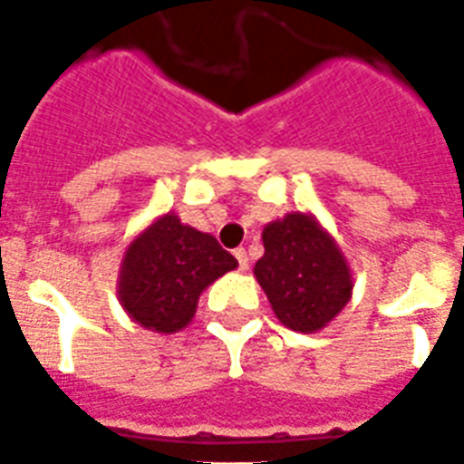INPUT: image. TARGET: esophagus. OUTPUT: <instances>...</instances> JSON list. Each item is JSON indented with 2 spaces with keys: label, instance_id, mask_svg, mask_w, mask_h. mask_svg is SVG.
Returning a JSON list of instances; mask_svg holds the SVG:
<instances>
[{
  "label": "esophagus",
  "instance_id": "obj_1",
  "mask_svg": "<svg viewBox=\"0 0 464 464\" xmlns=\"http://www.w3.org/2000/svg\"><path fill=\"white\" fill-rule=\"evenodd\" d=\"M236 260H238V269L240 272H246L247 267H250V262H247V253L246 250H243V247H238V250H236Z\"/></svg>",
  "mask_w": 464,
  "mask_h": 464
}]
</instances>
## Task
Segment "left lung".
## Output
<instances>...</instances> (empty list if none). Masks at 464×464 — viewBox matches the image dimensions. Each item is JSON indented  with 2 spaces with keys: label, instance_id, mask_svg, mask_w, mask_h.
Masks as SVG:
<instances>
[{
  "label": "left lung",
  "instance_id": "8db88e82",
  "mask_svg": "<svg viewBox=\"0 0 464 464\" xmlns=\"http://www.w3.org/2000/svg\"><path fill=\"white\" fill-rule=\"evenodd\" d=\"M262 246L265 255L255 262V279L276 320L289 330H323L352 301L349 260L310 211H289L269 221L262 228Z\"/></svg>",
  "mask_w": 464,
  "mask_h": 464
}]
</instances>
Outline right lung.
<instances>
[{
    "label": "right lung",
    "mask_w": 464,
    "mask_h": 464,
    "mask_svg": "<svg viewBox=\"0 0 464 464\" xmlns=\"http://www.w3.org/2000/svg\"><path fill=\"white\" fill-rule=\"evenodd\" d=\"M236 267L238 260L214 236L168 211L125 247L118 275L120 305L141 327L173 334L192 323L202 291Z\"/></svg>",
    "instance_id": "right-lung-1"
}]
</instances>
